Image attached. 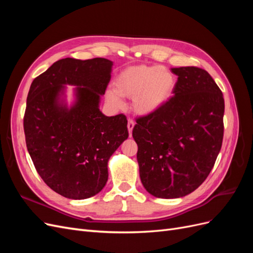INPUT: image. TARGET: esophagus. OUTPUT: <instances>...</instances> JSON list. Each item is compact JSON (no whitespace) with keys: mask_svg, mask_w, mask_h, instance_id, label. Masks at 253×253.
Listing matches in <instances>:
<instances>
[{"mask_svg":"<svg viewBox=\"0 0 253 253\" xmlns=\"http://www.w3.org/2000/svg\"><path fill=\"white\" fill-rule=\"evenodd\" d=\"M134 126H135L134 121H133L132 119H128V120H127V129H128L129 136L132 135V131H133V128H134Z\"/></svg>","mask_w":253,"mask_h":253,"instance_id":"34e87169","label":"esophagus"}]
</instances>
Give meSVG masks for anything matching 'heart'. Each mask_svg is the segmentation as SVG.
Wrapping results in <instances>:
<instances>
[{
    "label": "heart",
    "mask_w": 253,
    "mask_h": 253,
    "mask_svg": "<svg viewBox=\"0 0 253 253\" xmlns=\"http://www.w3.org/2000/svg\"><path fill=\"white\" fill-rule=\"evenodd\" d=\"M176 80L174 75L158 65H134L122 71L114 81V89L105 90L112 108L124 105L121 97L132 98L133 110L141 116L154 114L169 101Z\"/></svg>",
    "instance_id": "obj_1"
}]
</instances>
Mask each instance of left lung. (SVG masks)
<instances>
[{
  "instance_id": "8db88e82",
  "label": "left lung",
  "mask_w": 253,
  "mask_h": 253,
  "mask_svg": "<svg viewBox=\"0 0 253 253\" xmlns=\"http://www.w3.org/2000/svg\"><path fill=\"white\" fill-rule=\"evenodd\" d=\"M174 96L154 114L136 120L140 179L150 194L178 198L208 177L221 148L225 101L208 72L173 67Z\"/></svg>"
}]
</instances>
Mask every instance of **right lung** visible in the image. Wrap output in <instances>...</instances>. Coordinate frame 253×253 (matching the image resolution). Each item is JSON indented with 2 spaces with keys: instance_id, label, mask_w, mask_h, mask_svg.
<instances>
[{
  "instance_id": "1",
  "label": "right lung",
  "mask_w": 253,
  "mask_h": 253,
  "mask_svg": "<svg viewBox=\"0 0 253 253\" xmlns=\"http://www.w3.org/2000/svg\"><path fill=\"white\" fill-rule=\"evenodd\" d=\"M113 61L61 59L33 81L24 116L27 150L37 172L58 194L85 200L104 188L108 163L128 137L125 115L99 109ZM76 86L66 101V85Z\"/></svg>"
}]
</instances>
